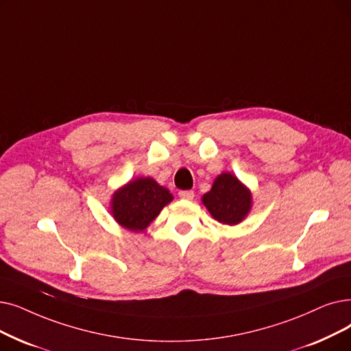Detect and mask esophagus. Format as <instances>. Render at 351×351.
Here are the masks:
<instances>
[{
  "instance_id": "obj_1",
  "label": "esophagus",
  "mask_w": 351,
  "mask_h": 351,
  "mask_svg": "<svg viewBox=\"0 0 351 351\" xmlns=\"http://www.w3.org/2000/svg\"><path fill=\"white\" fill-rule=\"evenodd\" d=\"M179 197H180V199H185V201H192L193 199V192L192 191H180Z\"/></svg>"
}]
</instances>
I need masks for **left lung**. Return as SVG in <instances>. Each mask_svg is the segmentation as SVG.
<instances>
[{
	"label": "left lung",
	"mask_w": 351,
	"mask_h": 351,
	"mask_svg": "<svg viewBox=\"0 0 351 351\" xmlns=\"http://www.w3.org/2000/svg\"><path fill=\"white\" fill-rule=\"evenodd\" d=\"M202 204L213 219L225 225H237L250 213L252 195L237 176L223 172L213 180L210 191L202 196Z\"/></svg>",
	"instance_id": "8db88e82"
}]
</instances>
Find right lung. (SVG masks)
Wrapping results in <instances>:
<instances>
[{"label":"right lung","instance_id":"add662e5","mask_svg":"<svg viewBox=\"0 0 351 351\" xmlns=\"http://www.w3.org/2000/svg\"><path fill=\"white\" fill-rule=\"evenodd\" d=\"M173 199L172 193L152 178H136L112 197V215L119 225L142 232Z\"/></svg>","mask_w":351,"mask_h":351}]
</instances>
